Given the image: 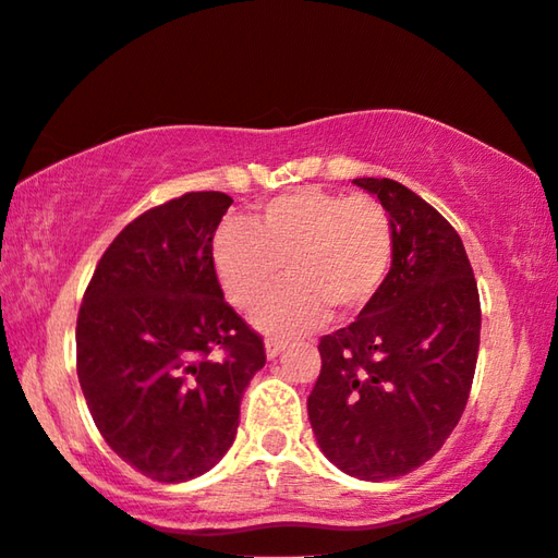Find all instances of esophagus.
Instances as JSON below:
<instances>
[{"instance_id":"34e87169","label":"esophagus","mask_w":558,"mask_h":558,"mask_svg":"<svg viewBox=\"0 0 558 558\" xmlns=\"http://www.w3.org/2000/svg\"><path fill=\"white\" fill-rule=\"evenodd\" d=\"M287 349L284 339H267L264 341V351H267V359H277V355Z\"/></svg>"}]
</instances>
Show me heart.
<instances>
[{
    "mask_svg": "<svg viewBox=\"0 0 558 558\" xmlns=\"http://www.w3.org/2000/svg\"><path fill=\"white\" fill-rule=\"evenodd\" d=\"M213 269L227 301L252 312L287 274L289 284L257 312L267 333H299L336 316L361 314L388 281L396 230L371 195L299 187L269 199L246 225L219 227Z\"/></svg>",
    "mask_w": 558,
    "mask_h": 558,
    "instance_id": "heart-1",
    "label": "heart"
}]
</instances>
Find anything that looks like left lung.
<instances>
[{
	"instance_id": "1",
	"label": "left lung",
	"mask_w": 558,
	"mask_h": 558,
	"mask_svg": "<svg viewBox=\"0 0 558 558\" xmlns=\"http://www.w3.org/2000/svg\"><path fill=\"white\" fill-rule=\"evenodd\" d=\"M396 230L386 287L318 343L308 396L316 442L336 468L396 480L440 450L468 405L480 351V291L454 227L388 178H355Z\"/></svg>"
}]
</instances>
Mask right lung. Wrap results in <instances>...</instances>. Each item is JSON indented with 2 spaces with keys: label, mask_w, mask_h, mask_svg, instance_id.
Returning <instances> with one entry per match:
<instances>
[{
  "label": "right lung",
  "mask_w": 558,
  "mask_h": 558,
  "mask_svg": "<svg viewBox=\"0 0 558 558\" xmlns=\"http://www.w3.org/2000/svg\"><path fill=\"white\" fill-rule=\"evenodd\" d=\"M230 205L225 193H187L135 217L100 257L76 322L78 383L98 433L168 485L225 458L242 392L267 363L213 269Z\"/></svg>",
  "instance_id": "add662e5"
}]
</instances>
